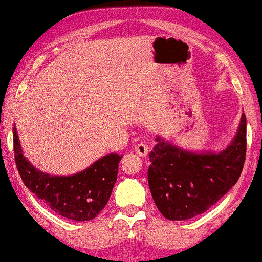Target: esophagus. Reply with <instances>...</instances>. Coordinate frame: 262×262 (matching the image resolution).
Instances as JSON below:
<instances>
[{
  "label": "esophagus",
  "instance_id": "esophagus-1",
  "mask_svg": "<svg viewBox=\"0 0 262 262\" xmlns=\"http://www.w3.org/2000/svg\"><path fill=\"white\" fill-rule=\"evenodd\" d=\"M135 151L137 152L139 156H142V158H145V156L148 155V147L143 143H139L135 147Z\"/></svg>",
  "mask_w": 262,
  "mask_h": 262
}]
</instances>
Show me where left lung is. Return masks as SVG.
Returning <instances> with one entry per match:
<instances>
[{"label": "left lung", "instance_id": "8db88e82", "mask_svg": "<svg viewBox=\"0 0 262 262\" xmlns=\"http://www.w3.org/2000/svg\"><path fill=\"white\" fill-rule=\"evenodd\" d=\"M155 142L149 154L148 183L156 207L168 220L195 218L238 181L246 160V114L231 143L220 151L186 150L161 136Z\"/></svg>", "mask_w": 262, "mask_h": 262}]
</instances>
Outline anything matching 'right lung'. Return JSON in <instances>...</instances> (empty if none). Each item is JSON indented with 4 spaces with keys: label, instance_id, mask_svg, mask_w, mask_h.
Returning a JSON list of instances; mask_svg holds the SVG:
<instances>
[{
    "label": "right lung",
    "instance_id": "1",
    "mask_svg": "<svg viewBox=\"0 0 262 262\" xmlns=\"http://www.w3.org/2000/svg\"><path fill=\"white\" fill-rule=\"evenodd\" d=\"M15 164L26 188L61 216L86 222L97 216L111 198L123 155L111 152L72 176H52L37 169L24 155L13 127Z\"/></svg>",
    "mask_w": 262,
    "mask_h": 262
}]
</instances>
